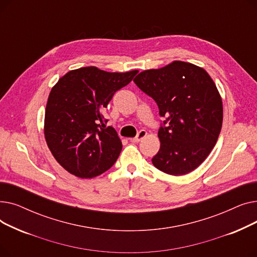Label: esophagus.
<instances>
[{"label":"esophagus","instance_id":"esophagus-1","mask_svg":"<svg viewBox=\"0 0 257 257\" xmlns=\"http://www.w3.org/2000/svg\"><path fill=\"white\" fill-rule=\"evenodd\" d=\"M147 137V131H145V130H141L139 133H138V136L134 138V139H131L130 141L131 142H133V143H140L144 138H146Z\"/></svg>","mask_w":257,"mask_h":257}]
</instances>
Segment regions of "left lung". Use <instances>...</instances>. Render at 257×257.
I'll use <instances>...</instances> for the list:
<instances>
[{
  "instance_id": "8db88e82",
  "label": "left lung",
  "mask_w": 257,
  "mask_h": 257,
  "mask_svg": "<svg viewBox=\"0 0 257 257\" xmlns=\"http://www.w3.org/2000/svg\"><path fill=\"white\" fill-rule=\"evenodd\" d=\"M133 81L166 117L158 130L154 167L174 176L197 169L213 149L223 121L222 99L210 76L195 64L174 61L144 71Z\"/></svg>"
}]
</instances>
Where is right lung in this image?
<instances>
[{"label": "right lung", "mask_w": 257, "mask_h": 257, "mask_svg": "<svg viewBox=\"0 0 257 257\" xmlns=\"http://www.w3.org/2000/svg\"><path fill=\"white\" fill-rule=\"evenodd\" d=\"M139 71L108 73L94 66L70 71L49 94L45 138L53 156L67 172L92 178L116 161L121 142L103 110L115 91L129 84Z\"/></svg>", "instance_id": "obj_1"}]
</instances>
